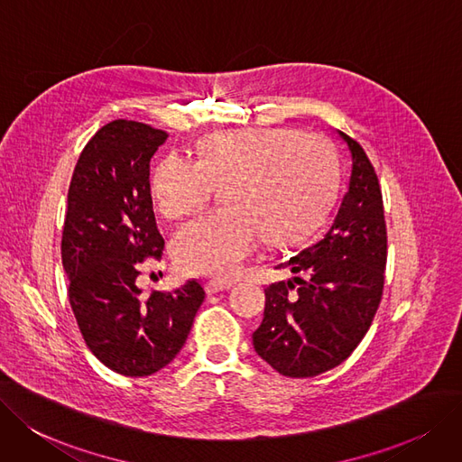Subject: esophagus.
<instances>
[{"label":"esophagus","mask_w":462,"mask_h":462,"mask_svg":"<svg viewBox=\"0 0 462 462\" xmlns=\"http://www.w3.org/2000/svg\"><path fill=\"white\" fill-rule=\"evenodd\" d=\"M233 284L231 282H226V281H210L207 284V291L208 293H217V291H224V290H229Z\"/></svg>","instance_id":"esophagus-1"}]
</instances>
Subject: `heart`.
Instances as JSON below:
<instances>
[{"instance_id":"b5f03b06","label":"heart","mask_w":462,"mask_h":462,"mask_svg":"<svg viewBox=\"0 0 462 462\" xmlns=\"http://www.w3.org/2000/svg\"><path fill=\"white\" fill-rule=\"evenodd\" d=\"M229 183V210L202 214L174 236L178 265L195 274L229 279L262 248L265 236L288 245L315 229L337 188V162L317 136L288 128L221 133L200 147L199 161L164 155L152 172L155 205L167 217L186 216Z\"/></svg>"}]
</instances>
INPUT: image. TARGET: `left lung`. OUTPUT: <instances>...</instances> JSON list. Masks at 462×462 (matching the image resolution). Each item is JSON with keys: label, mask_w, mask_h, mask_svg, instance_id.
I'll return each instance as SVG.
<instances>
[{"label": "left lung", "mask_w": 462, "mask_h": 462, "mask_svg": "<svg viewBox=\"0 0 462 462\" xmlns=\"http://www.w3.org/2000/svg\"><path fill=\"white\" fill-rule=\"evenodd\" d=\"M346 145L350 176L337 214L319 243L276 265L301 273L265 290L254 348L286 377H315L345 362L377 312L386 263V227L379 181L358 142ZM299 290L291 292L292 284Z\"/></svg>", "instance_id": "left-lung-1"}]
</instances>
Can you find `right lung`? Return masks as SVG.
Instances as JSON below:
<instances>
[{"label": "right lung", "mask_w": 462, "mask_h": 462, "mask_svg": "<svg viewBox=\"0 0 462 462\" xmlns=\"http://www.w3.org/2000/svg\"><path fill=\"white\" fill-rule=\"evenodd\" d=\"M169 134L117 119L88 140L73 171L62 233L69 305L90 353L109 370L145 377L186 343L205 288L188 281L143 298L140 263L161 257L150 161Z\"/></svg>", "instance_id": "right-lung-1"}]
</instances>
